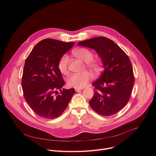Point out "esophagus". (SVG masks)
<instances>
[{
    "mask_svg": "<svg viewBox=\"0 0 156 156\" xmlns=\"http://www.w3.org/2000/svg\"><path fill=\"white\" fill-rule=\"evenodd\" d=\"M75 91H76V92H78V91L82 90V89H80V88H75Z\"/></svg>",
    "mask_w": 156,
    "mask_h": 156,
    "instance_id": "esophagus-1",
    "label": "esophagus"
}]
</instances>
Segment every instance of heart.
Returning <instances> with one entry per match:
<instances>
[{"mask_svg": "<svg viewBox=\"0 0 156 156\" xmlns=\"http://www.w3.org/2000/svg\"><path fill=\"white\" fill-rule=\"evenodd\" d=\"M73 55L78 59L85 62L86 67L93 72L95 74L99 73L101 69L100 62L93 58V53L90 49L86 48H78L73 51ZM69 57L67 55H63L58 62V69L63 75H66L68 70ZM93 78L92 74L87 71L81 73L73 74L70 75L66 80L68 86L75 88H83L86 86Z\"/></svg>", "mask_w": 156, "mask_h": 156, "instance_id": "1", "label": "heart"}]
</instances>
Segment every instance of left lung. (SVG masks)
<instances>
[{
	"instance_id": "left-lung-1",
	"label": "left lung",
	"mask_w": 156,
	"mask_h": 156,
	"mask_svg": "<svg viewBox=\"0 0 156 156\" xmlns=\"http://www.w3.org/2000/svg\"><path fill=\"white\" fill-rule=\"evenodd\" d=\"M94 49L104 64V72L93 83V98L89 102L98 114L110 116L118 113L129 100L135 76L128 56L111 39L97 37L78 43Z\"/></svg>"
}]
</instances>
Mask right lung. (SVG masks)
Returning a JSON list of instances; mask_svg holds the SVG:
<instances>
[{"label":"right lung","instance_id":"right-lung-1","mask_svg":"<svg viewBox=\"0 0 156 156\" xmlns=\"http://www.w3.org/2000/svg\"><path fill=\"white\" fill-rule=\"evenodd\" d=\"M74 44L43 39L26 59L21 83L24 98L41 117L54 119L59 117L75 93L74 88L61 90L65 81L57 66L60 58ZM58 90L61 91L58 95Z\"/></svg>","mask_w":156,"mask_h":156}]
</instances>
